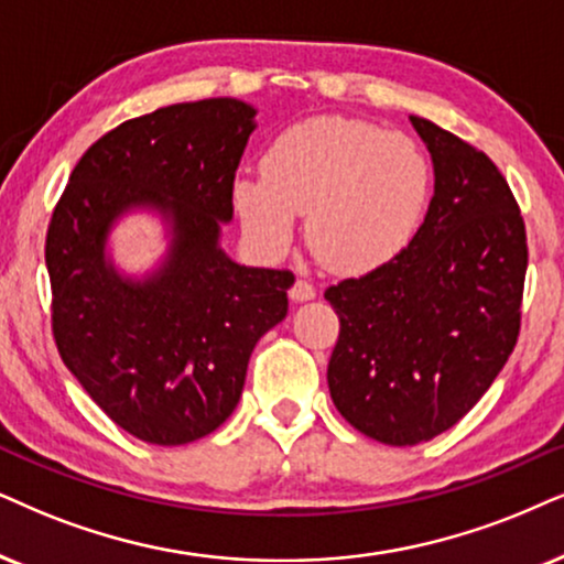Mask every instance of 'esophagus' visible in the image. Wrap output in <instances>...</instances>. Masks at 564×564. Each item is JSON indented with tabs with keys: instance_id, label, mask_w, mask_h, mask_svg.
Listing matches in <instances>:
<instances>
[{
	"instance_id": "obj_1",
	"label": "esophagus",
	"mask_w": 564,
	"mask_h": 564,
	"mask_svg": "<svg viewBox=\"0 0 564 564\" xmlns=\"http://www.w3.org/2000/svg\"><path fill=\"white\" fill-rule=\"evenodd\" d=\"M289 296L294 299V302H310V299L317 296V291L310 281H306V278H296L294 286H291V291H289Z\"/></svg>"
}]
</instances>
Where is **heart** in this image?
Masks as SVG:
<instances>
[{"label":"heart","mask_w":564,"mask_h":564,"mask_svg":"<svg viewBox=\"0 0 564 564\" xmlns=\"http://www.w3.org/2000/svg\"><path fill=\"white\" fill-rule=\"evenodd\" d=\"M430 197L432 166L409 134L348 117L289 127L262 155V176L234 184L241 226L262 252H286L306 213V241L340 273L393 262L422 229Z\"/></svg>","instance_id":"1"}]
</instances>
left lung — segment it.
<instances>
[{
  "instance_id": "1",
  "label": "left lung",
  "mask_w": 564,
  "mask_h": 564,
  "mask_svg": "<svg viewBox=\"0 0 564 564\" xmlns=\"http://www.w3.org/2000/svg\"><path fill=\"white\" fill-rule=\"evenodd\" d=\"M434 163L422 229L388 265L325 291L340 319L327 388L354 430L419 445L466 416L520 333L529 245L487 153L411 117Z\"/></svg>"
}]
</instances>
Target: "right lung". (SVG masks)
I'll list each match as a JSON object with an SVG mask.
<instances>
[{
  "label": "right lung",
  "mask_w": 564,
  "mask_h": 564,
  "mask_svg": "<svg viewBox=\"0 0 564 564\" xmlns=\"http://www.w3.org/2000/svg\"><path fill=\"white\" fill-rule=\"evenodd\" d=\"M237 98L174 104L122 122L77 161L46 231L52 330L62 361L113 424L187 445L237 409L252 348L289 312L291 270L245 268L218 247L254 130ZM132 207L170 218L164 265L142 282L105 258Z\"/></svg>",
  "instance_id": "right-lung-1"
}]
</instances>
